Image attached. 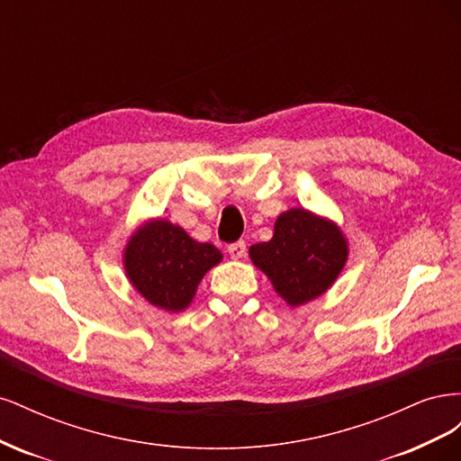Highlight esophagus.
Segmentation results:
<instances>
[{"label": "esophagus", "mask_w": 461, "mask_h": 461, "mask_svg": "<svg viewBox=\"0 0 461 461\" xmlns=\"http://www.w3.org/2000/svg\"><path fill=\"white\" fill-rule=\"evenodd\" d=\"M229 256H230L232 259H242V258H246V242H244V240H239V242L230 244V246H229Z\"/></svg>", "instance_id": "1"}]
</instances>
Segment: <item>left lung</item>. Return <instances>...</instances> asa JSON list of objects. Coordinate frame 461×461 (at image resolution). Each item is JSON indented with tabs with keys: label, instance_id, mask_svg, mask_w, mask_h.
Returning a JSON list of instances; mask_svg holds the SVG:
<instances>
[{
	"label": "left lung",
	"instance_id": "obj_1",
	"mask_svg": "<svg viewBox=\"0 0 461 461\" xmlns=\"http://www.w3.org/2000/svg\"><path fill=\"white\" fill-rule=\"evenodd\" d=\"M249 259L290 308H300L337 283L348 261V240L332 219L292 207L275 221L269 242L249 246Z\"/></svg>",
	"mask_w": 461,
	"mask_h": 461
}]
</instances>
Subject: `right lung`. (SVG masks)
Listing matches in <instances>:
<instances>
[{
    "instance_id": "add662e5",
    "label": "right lung",
    "mask_w": 461,
    "mask_h": 461,
    "mask_svg": "<svg viewBox=\"0 0 461 461\" xmlns=\"http://www.w3.org/2000/svg\"><path fill=\"white\" fill-rule=\"evenodd\" d=\"M222 254L209 242H198L175 222L148 219L122 249V267L132 288L153 308L167 313L185 312L198 285Z\"/></svg>"
}]
</instances>
